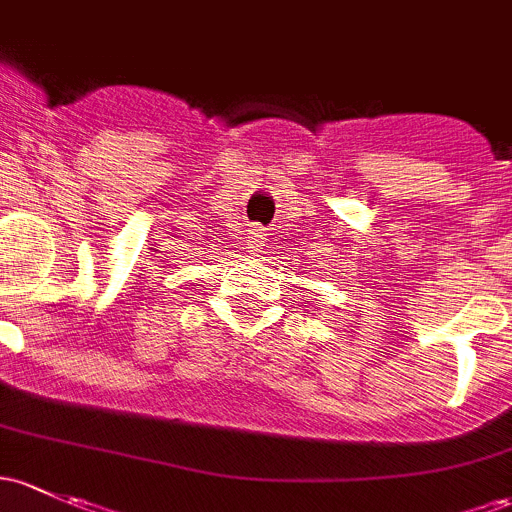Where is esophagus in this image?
I'll return each mask as SVG.
<instances>
[{"label": "esophagus", "instance_id": "34e87169", "mask_svg": "<svg viewBox=\"0 0 512 512\" xmlns=\"http://www.w3.org/2000/svg\"><path fill=\"white\" fill-rule=\"evenodd\" d=\"M265 228H260V226H255L250 230V243H252V247H255V250H260L262 245H265Z\"/></svg>", "mask_w": 512, "mask_h": 512}]
</instances>
